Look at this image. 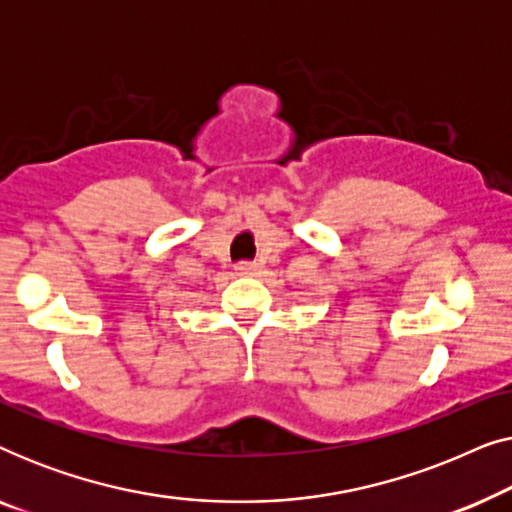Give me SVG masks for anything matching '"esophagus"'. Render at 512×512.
Returning a JSON list of instances; mask_svg holds the SVG:
<instances>
[{
  "label": "esophagus",
  "instance_id": "esophagus-1",
  "mask_svg": "<svg viewBox=\"0 0 512 512\" xmlns=\"http://www.w3.org/2000/svg\"><path fill=\"white\" fill-rule=\"evenodd\" d=\"M237 275H256L258 272V263H251V261H240L237 263Z\"/></svg>",
  "mask_w": 512,
  "mask_h": 512
}]
</instances>
